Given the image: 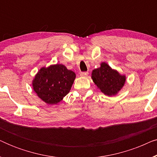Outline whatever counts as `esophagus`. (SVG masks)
Returning a JSON list of instances; mask_svg holds the SVG:
<instances>
[{"label": "esophagus", "mask_w": 157, "mask_h": 157, "mask_svg": "<svg viewBox=\"0 0 157 157\" xmlns=\"http://www.w3.org/2000/svg\"><path fill=\"white\" fill-rule=\"evenodd\" d=\"M88 74H89V72L88 71H84V72H81L80 74V76L81 77H85V76H87Z\"/></svg>", "instance_id": "obj_1"}]
</instances>
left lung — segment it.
<instances>
[{
    "mask_svg": "<svg viewBox=\"0 0 157 157\" xmlns=\"http://www.w3.org/2000/svg\"><path fill=\"white\" fill-rule=\"evenodd\" d=\"M91 77L101 92L108 96L116 95L123 87L126 81L125 76L111 69L106 63H102L100 68L94 69Z\"/></svg>",
    "mask_w": 157,
    "mask_h": 157,
    "instance_id": "left-lung-1",
    "label": "left lung"
}]
</instances>
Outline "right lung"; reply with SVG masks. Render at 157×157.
<instances>
[{"instance_id": "obj_1", "label": "right lung", "mask_w": 157, "mask_h": 157, "mask_svg": "<svg viewBox=\"0 0 157 157\" xmlns=\"http://www.w3.org/2000/svg\"><path fill=\"white\" fill-rule=\"evenodd\" d=\"M76 74L65 66L56 64L42 68L33 81L34 91L48 104H56L70 91Z\"/></svg>"}]
</instances>
